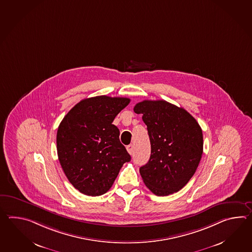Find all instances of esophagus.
<instances>
[{
  "mask_svg": "<svg viewBox=\"0 0 252 252\" xmlns=\"http://www.w3.org/2000/svg\"><path fill=\"white\" fill-rule=\"evenodd\" d=\"M126 150H127L130 155H133L134 154V146L133 145H129V146H126Z\"/></svg>",
  "mask_w": 252,
  "mask_h": 252,
  "instance_id": "1",
  "label": "esophagus"
}]
</instances>
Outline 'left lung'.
<instances>
[{
	"instance_id": "8db88e82",
	"label": "left lung",
	"mask_w": 252,
	"mask_h": 252,
	"mask_svg": "<svg viewBox=\"0 0 252 252\" xmlns=\"http://www.w3.org/2000/svg\"><path fill=\"white\" fill-rule=\"evenodd\" d=\"M134 111L143 114L151 143L150 159L139 169L142 179L156 195L177 192L187 185L201 161V126L185 108L167 101H142Z\"/></svg>"
}]
</instances>
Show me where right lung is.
<instances>
[{
  "instance_id": "add662e5",
  "label": "right lung",
  "mask_w": 252,
  "mask_h": 252,
  "mask_svg": "<svg viewBox=\"0 0 252 252\" xmlns=\"http://www.w3.org/2000/svg\"><path fill=\"white\" fill-rule=\"evenodd\" d=\"M127 97L97 95L78 102L62 119L57 152L69 183L86 195L99 196L111 188L131 157L113 125L127 106Z\"/></svg>"
}]
</instances>
